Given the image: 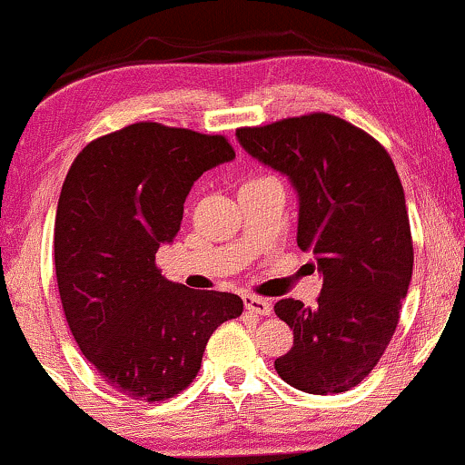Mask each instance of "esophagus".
<instances>
[{
  "label": "esophagus",
  "mask_w": 465,
  "mask_h": 465,
  "mask_svg": "<svg viewBox=\"0 0 465 465\" xmlns=\"http://www.w3.org/2000/svg\"><path fill=\"white\" fill-rule=\"evenodd\" d=\"M244 309L249 311V313H255V315L272 313V304H270L268 301H263V298H257V296H244Z\"/></svg>",
  "instance_id": "34e87169"
}]
</instances>
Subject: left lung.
I'll use <instances>...</instances> for the list:
<instances>
[{
  "label": "left lung",
  "instance_id": "8db88e82",
  "mask_svg": "<svg viewBox=\"0 0 465 465\" xmlns=\"http://www.w3.org/2000/svg\"><path fill=\"white\" fill-rule=\"evenodd\" d=\"M252 158L298 193V246L324 274L315 307L283 298L274 313L293 348L274 369L311 395L345 392L373 371L399 324L414 249L395 163L371 134L331 114L238 128Z\"/></svg>",
  "mask_w": 465,
  "mask_h": 465
}]
</instances>
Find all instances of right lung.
Segmentation results:
<instances>
[{
	"instance_id": "add662e5",
	"label": "right lung",
	"mask_w": 465,
	"mask_h": 465,
	"mask_svg": "<svg viewBox=\"0 0 465 465\" xmlns=\"http://www.w3.org/2000/svg\"><path fill=\"white\" fill-rule=\"evenodd\" d=\"M233 158L223 134L137 122L94 139L70 164L53 236L64 315L101 378L131 399L184 391L210 334L242 313L236 293L189 290L156 268L191 186Z\"/></svg>"
}]
</instances>
